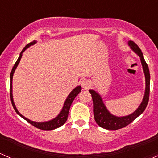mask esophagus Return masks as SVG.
I'll return each mask as SVG.
<instances>
[{"instance_id":"34e87169","label":"esophagus","mask_w":158,"mask_h":158,"mask_svg":"<svg viewBox=\"0 0 158 158\" xmlns=\"http://www.w3.org/2000/svg\"><path fill=\"white\" fill-rule=\"evenodd\" d=\"M90 84H91L90 82L88 81V80L84 79L81 81V85L82 86V87L84 89V90H87V89L90 88Z\"/></svg>"}]
</instances>
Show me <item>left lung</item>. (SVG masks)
I'll use <instances>...</instances> for the list:
<instances>
[{
  "instance_id": "8db88e82",
  "label": "left lung",
  "mask_w": 158,
  "mask_h": 158,
  "mask_svg": "<svg viewBox=\"0 0 158 158\" xmlns=\"http://www.w3.org/2000/svg\"><path fill=\"white\" fill-rule=\"evenodd\" d=\"M128 45L131 49L136 53L140 57L141 65L143 68V71L145 77V90L144 95L141 104L137 110L131 114L126 116H116L109 112L105 104L103 103V99L99 93L94 90H90L92 96L93 103H94V119L99 126L108 130H117L119 128L126 127L128 124L134 121L137 117H139L145 110L149 100V94H150V72L149 68L144 60L141 50L133 41H128Z\"/></svg>"
}]
</instances>
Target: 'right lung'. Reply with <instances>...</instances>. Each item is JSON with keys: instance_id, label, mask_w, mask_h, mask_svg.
I'll use <instances>...</instances> for the list:
<instances>
[{"instance_id": "right-lung-1", "label": "right lung", "mask_w": 158, "mask_h": 158, "mask_svg": "<svg viewBox=\"0 0 158 158\" xmlns=\"http://www.w3.org/2000/svg\"><path fill=\"white\" fill-rule=\"evenodd\" d=\"M35 43H36V41H35V40H34V41L31 42V43L27 44V45L24 47V48L22 50V52H20V54H19L18 59H17V61H16L15 64H14V67H13V68H12V71H11V73H10V88L11 103H12L13 107H14V110L16 111V113H17L19 115H20L23 118H24L26 121H27L29 123H30L31 125H32V126H35V127L40 128V129H42V130H53V129H55V128L61 127V126H63V125L65 123V122L67 121L70 107H71V103H72L73 100H74V98L77 97V94L81 92V86L76 87L74 90L70 93L69 95L68 96L67 99L65 100V102H64V106H63L61 111L60 112L59 114L57 115L55 118H53V119L49 120V121H47V122H34V121H31V120L29 119V118H26L25 116H23L22 114H20V113H19L18 110H17V107H16V106H15V103H14V99H13V89H12L13 76H14V71H15L16 68H17V66H18L19 61H20L21 58H22L23 53L24 52V51H26V49H27L29 47L31 46V45H34Z\"/></svg>"}]
</instances>
